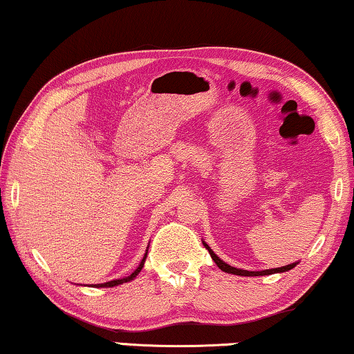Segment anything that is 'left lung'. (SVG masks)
I'll return each instance as SVG.
<instances>
[{
	"label": "left lung",
	"mask_w": 354,
	"mask_h": 354,
	"mask_svg": "<svg viewBox=\"0 0 354 354\" xmlns=\"http://www.w3.org/2000/svg\"><path fill=\"white\" fill-rule=\"evenodd\" d=\"M203 244H204V248H206V249L209 250V254H211V257H212V260L215 262V265H217L218 268L222 270V271H225V273L239 274V276H265V274H273V273H284V271H289V270H292V268H294V266L297 265V263H290V265L281 266V268H271V270H262V271L241 270V268H234V266L225 263L223 260H220V259L217 257V255H215V254L212 252V249L209 248V245H207L206 243H204V241H203Z\"/></svg>",
	"instance_id": "1"
}]
</instances>
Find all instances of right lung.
I'll use <instances>...</instances> for the list:
<instances>
[{
	"mask_svg": "<svg viewBox=\"0 0 354 354\" xmlns=\"http://www.w3.org/2000/svg\"><path fill=\"white\" fill-rule=\"evenodd\" d=\"M145 259H147V254L143 255L142 262H140V265H139V266H137V270H136V271H132V273H131L129 276H126V278H121V279H113V281H109V283H104V284H94V286H95V288H113V286H118V284H122V283H129V281L134 279L136 276L140 273V270L143 268V263H145Z\"/></svg>",
	"mask_w": 354,
	"mask_h": 354,
	"instance_id": "obj_1",
	"label": "right lung"
}]
</instances>
